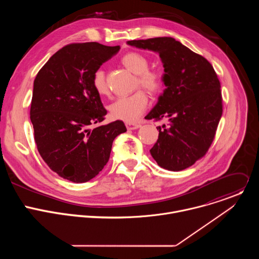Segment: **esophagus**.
<instances>
[{"instance_id": "1", "label": "esophagus", "mask_w": 259, "mask_h": 259, "mask_svg": "<svg viewBox=\"0 0 259 259\" xmlns=\"http://www.w3.org/2000/svg\"><path fill=\"white\" fill-rule=\"evenodd\" d=\"M126 127H127V129H128V130H136V129L140 128V127H141V125H140V124H133V123H127V124H126Z\"/></svg>"}]
</instances>
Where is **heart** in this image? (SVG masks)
<instances>
[{"mask_svg":"<svg viewBox=\"0 0 259 259\" xmlns=\"http://www.w3.org/2000/svg\"><path fill=\"white\" fill-rule=\"evenodd\" d=\"M121 61L126 68L137 75V86H141L152 93H158L163 89V72L159 69L149 68L150 61L145 55L138 52H129L122 57ZM92 84L99 95L108 93V86L103 69L98 68L94 71ZM147 105H149V97L144 91L138 90L129 96L116 99L108 106V110L110 117L115 120L135 123L143 115Z\"/></svg>","mask_w":259,"mask_h":259,"instance_id":"b5f03b06","label":"heart"}]
</instances>
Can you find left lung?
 Here are the masks:
<instances>
[{
	"label": "left lung",
	"mask_w": 259,
	"mask_h": 259,
	"mask_svg": "<svg viewBox=\"0 0 259 259\" xmlns=\"http://www.w3.org/2000/svg\"><path fill=\"white\" fill-rule=\"evenodd\" d=\"M159 53L167 87L145 118L168 120L159 126L151 155L164 169L181 171L208 152L223 115L220 82L211 63L169 36L129 41Z\"/></svg>",
	"instance_id": "1"
}]
</instances>
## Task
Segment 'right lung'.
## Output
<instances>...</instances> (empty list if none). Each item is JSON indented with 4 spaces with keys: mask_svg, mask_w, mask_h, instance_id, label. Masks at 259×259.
Returning <instances> with one entry per match:
<instances>
[{
    "mask_svg": "<svg viewBox=\"0 0 259 259\" xmlns=\"http://www.w3.org/2000/svg\"><path fill=\"white\" fill-rule=\"evenodd\" d=\"M120 46L73 43L58 50L33 81L30 121L38 151L52 171L69 181L94 178L108 162L114 139L127 131L118 120L107 125L92 78Z\"/></svg>",
    "mask_w": 259,
    "mask_h": 259,
    "instance_id": "add662e5",
    "label": "right lung"
}]
</instances>
